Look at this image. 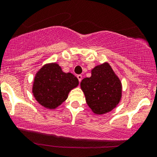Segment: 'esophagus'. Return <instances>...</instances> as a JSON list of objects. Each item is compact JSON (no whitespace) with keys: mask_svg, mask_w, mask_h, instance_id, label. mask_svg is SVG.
<instances>
[{"mask_svg":"<svg viewBox=\"0 0 157 157\" xmlns=\"http://www.w3.org/2000/svg\"><path fill=\"white\" fill-rule=\"evenodd\" d=\"M77 79H78L79 82H81V80H82V75H77Z\"/></svg>","mask_w":157,"mask_h":157,"instance_id":"obj_1","label":"esophagus"}]
</instances>
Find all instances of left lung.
Instances as JSON below:
<instances>
[{
    "label": "left lung",
    "mask_w": 157,
    "mask_h": 157,
    "mask_svg": "<svg viewBox=\"0 0 157 157\" xmlns=\"http://www.w3.org/2000/svg\"><path fill=\"white\" fill-rule=\"evenodd\" d=\"M80 87L95 114L110 112L121 100L122 82L107 62L91 69V76L81 81Z\"/></svg>",
    "instance_id": "1"
}]
</instances>
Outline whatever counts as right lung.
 I'll use <instances>...</instances> for the list:
<instances>
[{"label":"right lung","instance_id":"add662e5","mask_svg":"<svg viewBox=\"0 0 157 157\" xmlns=\"http://www.w3.org/2000/svg\"><path fill=\"white\" fill-rule=\"evenodd\" d=\"M78 85V79L73 74L65 73L58 64L50 63L43 66L36 73L32 94L37 102L44 108L55 109Z\"/></svg>","mask_w":157,"mask_h":157}]
</instances>
